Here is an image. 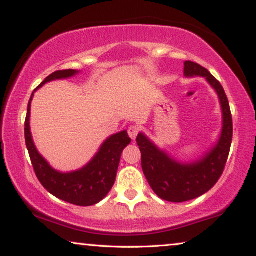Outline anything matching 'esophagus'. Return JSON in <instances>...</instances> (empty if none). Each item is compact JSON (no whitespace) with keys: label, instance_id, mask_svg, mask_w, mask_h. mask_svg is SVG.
<instances>
[{"label":"esophagus","instance_id":"1","mask_svg":"<svg viewBox=\"0 0 256 256\" xmlns=\"http://www.w3.org/2000/svg\"><path fill=\"white\" fill-rule=\"evenodd\" d=\"M138 132H140V128H138V125H131V126L128 128V133L132 140H136Z\"/></svg>","mask_w":256,"mask_h":256}]
</instances>
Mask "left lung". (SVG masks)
<instances>
[{
  "mask_svg": "<svg viewBox=\"0 0 256 256\" xmlns=\"http://www.w3.org/2000/svg\"><path fill=\"white\" fill-rule=\"evenodd\" d=\"M186 76H204L218 94L224 114V126L220 140L211 152L192 164H180L159 150L144 134L136 142L141 151V164L151 188L164 201L185 202L206 193L216 184L226 166L232 140V118L226 92L220 82L198 64L186 60Z\"/></svg>",
  "mask_w": 256,
  "mask_h": 256,
  "instance_id": "left-lung-1",
  "label": "left lung"
}]
</instances>
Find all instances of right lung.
Wrapping results in <instances>:
<instances>
[{
    "instance_id": "right-lung-1",
    "label": "right lung",
    "mask_w": 256,
    "mask_h": 256,
    "mask_svg": "<svg viewBox=\"0 0 256 256\" xmlns=\"http://www.w3.org/2000/svg\"><path fill=\"white\" fill-rule=\"evenodd\" d=\"M76 70H60L52 73L34 89L40 88L46 82L56 79H66L74 76ZM34 94L28 104L27 116L24 122V138L28 152L32 160L34 174L40 184L50 194L60 200L74 206H89L102 201L110 192L115 183L120 156L125 146L131 144L126 131L114 134L104 142L99 152L86 167L80 170L62 174L53 170L46 160L38 154L34 144L29 128L30 104Z\"/></svg>"
}]
</instances>
